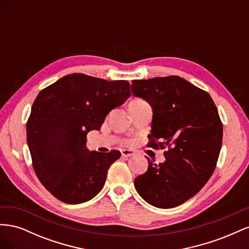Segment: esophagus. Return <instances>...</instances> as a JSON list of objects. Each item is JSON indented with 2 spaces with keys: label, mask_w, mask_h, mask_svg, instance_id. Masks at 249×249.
<instances>
[{
  "label": "esophagus",
  "mask_w": 249,
  "mask_h": 249,
  "mask_svg": "<svg viewBox=\"0 0 249 249\" xmlns=\"http://www.w3.org/2000/svg\"><path fill=\"white\" fill-rule=\"evenodd\" d=\"M133 155H135V153H134V150H132V149H122V156L123 157H131V156H133Z\"/></svg>",
  "instance_id": "34e87169"
}]
</instances>
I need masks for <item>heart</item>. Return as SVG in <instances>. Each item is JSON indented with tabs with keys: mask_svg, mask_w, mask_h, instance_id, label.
<instances>
[{
	"mask_svg": "<svg viewBox=\"0 0 249 249\" xmlns=\"http://www.w3.org/2000/svg\"><path fill=\"white\" fill-rule=\"evenodd\" d=\"M135 101H141V100H135Z\"/></svg>",
	"mask_w": 249,
	"mask_h": 249,
	"instance_id": "b5f03b06",
	"label": "heart"
}]
</instances>
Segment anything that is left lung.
I'll return each mask as SVG.
<instances>
[{
  "instance_id": "obj_1",
  "label": "left lung",
  "mask_w": 249,
  "mask_h": 249,
  "mask_svg": "<svg viewBox=\"0 0 249 249\" xmlns=\"http://www.w3.org/2000/svg\"><path fill=\"white\" fill-rule=\"evenodd\" d=\"M131 90L153 109L148 145L169 147L159 165L146 157L148 168L135 178V188L154 207H178L213 175L223 132L218 110L208 92L178 76L134 80Z\"/></svg>"
}]
</instances>
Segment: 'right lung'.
<instances>
[{
	"mask_svg": "<svg viewBox=\"0 0 249 249\" xmlns=\"http://www.w3.org/2000/svg\"><path fill=\"white\" fill-rule=\"evenodd\" d=\"M130 94L127 81L71 73L37 95L27 123V142L37 178L56 198L77 205L102 190L109 167L122 154L90 152L86 136L99 131L109 112Z\"/></svg>",
	"mask_w": 249,
	"mask_h": 249,
	"instance_id": "right-lung-1",
	"label": "right lung"
}]
</instances>
